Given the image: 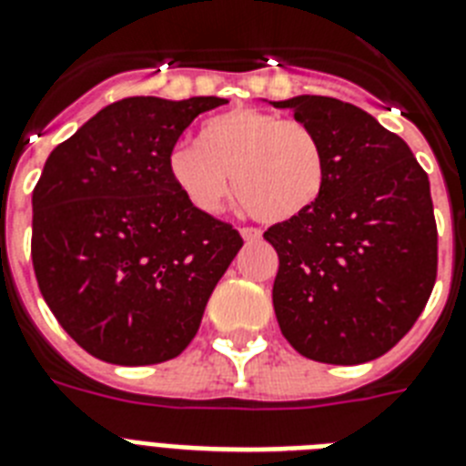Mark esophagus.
Wrapping results in <instances>:
<instances>
[{
	"instance_id": "obj_1",
	"label": "esophagus",
	"mask_w": 466,
	"mask_h": 466,
	"mask_svg": "<svg viewBox=\"0 0 466 466\" xmlns=\"http://www.w3.org/2000/svg\"><path fill=\"white\" fill-rule=\"evenodd\" d=\"M239 234L244 241H260V237H263L260 229H256V227H241Z\"/></svg>"
}]
</instances>
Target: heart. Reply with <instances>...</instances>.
Wrapping results in <instances>:
<instances>
[{
  "mask_svg": "<svg viewBox=\"0 0 466 466\" xmlns=\"http://www.w3.org/2000/svg\"><path fill=\"white\" fill-rule=\"evenodd\" d=\"M167 173L201 213H218L229 191L260 222L300 218L319 201L327 182V154L303 123L258 108H234L208 118L198 142H177Z\"/></svg>",
  "mask_w": 466,
  "mask_h": 466,
  "instance_id": "1",
  "label": "heart"
}]
</instances>
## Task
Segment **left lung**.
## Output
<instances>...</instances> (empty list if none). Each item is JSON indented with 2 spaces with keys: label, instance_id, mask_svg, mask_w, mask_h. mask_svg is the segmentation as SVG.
<instances>
[{
  "label": "left lung",
  "instance_id": "8db88e82",
  "mask_svg": "<svg viewBox=\"0 0 466 466\" xmlns=\"http://www.w3.org/2000/svg\"><path fill=\"white\" fill-rule=\"evenodd\" d=\"M269 104L291 108L327 154L319 201L265 232L279 256V329L318 362H370L412 329L431 296L439 232L429 177L400 137L353 104L315 94Z\"/></svg>",
  "mask_w": 466,
  "mask_h": 466
}]
</instances>
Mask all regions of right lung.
Masks as SVG:
<instances>
[{"instance_id":"add662e5","label":"right lung","mask_w":466,"mask_h":466,"mask_svg":"<svg viewBox=\"0 0 466 466\" xmlns=\"http://www.w3.org/2000/svg\"><path fill=\"white\" fill-rule=\"evenodd\" d=\"M220 96H130L54 148L33 191V268L54 318L94 358L156 365L197 336L241 248L167 173V154Z\"/></svg>"}]
</instances>
